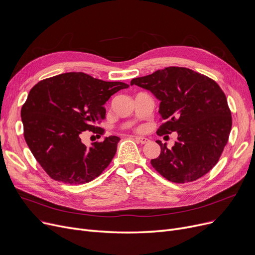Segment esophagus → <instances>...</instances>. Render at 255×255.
Instances as JSON below:
<instances>
[{
  "label": "esophagus",
  "instance_id": "34e87169",
  "mask_svg": "<svg viewBox=\"0 0 255 255\" xmlns=\"http://www.w3.org/2000/svg\"><path fill=\"white\" fill-rule=\"evenodd\" d=\"M134 139H135V141H137L138 143H141V144H145V143H148V142H149V139H148V138H145V137L136 136Z\"/></svg>",
  "mask_w": 255,
  "mask_h": 255
}]
</instances>
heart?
<instances>
[{"instance_id": "1", "label": "heart", "mask_w": 255, "mask_h": 255, "mask_svg": "<svg viewBox=\"0 0 255 255\" xmlns=\"http://www.w3.org/2000/svg\"><path fill=\"white\" fill-rule=\"evenodd\" d=\"M141 130V128H138V131H140Z\"/></svg>"}]
</instances>
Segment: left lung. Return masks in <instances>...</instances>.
<instances>
[{
    "label": "left lung",
    "instance_id": "left-lung-1",
    "mask_svg": "<svg viewBox=\"0 0 255 255\" xmlns=\"http://www.w3.org/2000/svg\"><path fill=\"white\" fill-rule=\"evenodd\" d=\"M130 85L150 90L160 100L157 130L162 136L177 131L171 149L157 141L161 153L152 166L173 183L193 182L218 162L232 129V113L226 96L212 78L184 67H166L133 78Z\"/></svg>",
    "mask_w": 255,
    "mask_h": 255
}]
</instances>
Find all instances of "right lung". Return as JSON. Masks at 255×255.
Wrapping results in <instances>:
<instances>
[{
  "instance_id": "right-lung-1",
  "label": "right lung",
  "mask_w": 255,
  "mask_h": 255,
  "mask_svg": "<svg viewBox=\"0 0 255 255\" xmlns=\"http://www.w3.org/2000/svg\"><path fill=\"white\" fill-rule=\"evenodd\" d=\"M121 82H104L83 72L63 73L35 85L21 107L23 136L38 163L56 181L85 184L99 177L117 152L118 136L105 137L88 149L84 131L102 134L104 103Z\"/></svg>"
}]
</instances>
